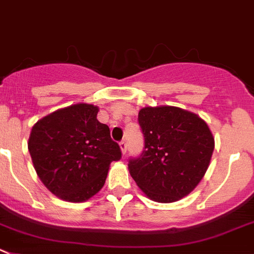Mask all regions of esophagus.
<instances>
[{"label":"esophagus","mask_w":254,"mask_h":254,"mask_svg":"<svg viewBox=\"0 0 254 254\" xmlns=\"http://www.w3.org/2000/svg\"><path fill=\"white\" fill-rule=\"evenodd\" d=\"M120 149H122V153L124 154H127V143H125V141H120Z\"/></svg>","instance_id":"obj_1"}]
</instances>
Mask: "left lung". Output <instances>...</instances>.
Masks as SVG:
<instances>
[{"label": "left lung", "mask_w": 254, "mask_h": 254, "mask_svg": "<svg viewBox=\"0 0 254 254\" xmlns=\"http://www.w3.org/2000/svg\"><path fill=\"white\" fill-rule=\"evenodd\" d=\"M145 148L129 172L149 199L177 202L199 184L209 167L214 138L196 114L177 106H146L138 116Z\"/></svg>", "instance_id": "8db88e82"}]
</instances>
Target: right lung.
Instances as JSON below:
<instances>
[{
  "label": "right lung",
  "instance_id": "right-lung-1",
  "mask_svg": "<svg viewBox=\"0 0 254 254\" xmlns=\"http://www.w3.org/2000/svg\"><path fill=\"white\" fill-rule=\"evenodd\" d=\"M99 108L75 104L44 116L32 127L28 151L44 186L63 200L85 202L104 187L111 162L122 151Z\"/></svg>",
  "mask_w": 254,
  "mask_h": 254
}]
</instances>
